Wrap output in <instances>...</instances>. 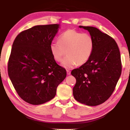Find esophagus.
Listing matches in <instances>:
<instances>
[{
	"mask_svg": "<svg viewBox=\"0 0 130 130\" xmlns=\"http://www.w3.org/2000/svg\"><path fill=\"white\" fill-rule=\"evenodd\" d=\"M67 74H68V75H70V74H71L70 70H67Z\"/></svg>",
	"mask_w": 130,
	"mask_h": 130,
	"instance_id": "1",
	"label": "esophagus"
}]
</instances>
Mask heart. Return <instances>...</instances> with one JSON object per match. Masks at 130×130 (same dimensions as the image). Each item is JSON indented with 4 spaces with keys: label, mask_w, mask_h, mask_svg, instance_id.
I'll use <instances>...</instances> for the list:
<instances>
[{
    "label": "heart",
    "mask_w": 130,
    "mask_h": 130,
    "mask_svg": "<svg viewBox=\"0 0 130 130\" xmlns=\"http://www.w3.org/2000/svg\"><path fill=\"white\" fill-rule=\"evenodd\" d=\"M58 41L51 43L50 51L58 62L61 61L67 52L68 56L62 62V66L66 69L86 63L92 56L94 46L93 38L90 34L73 29L63 32Z\"/></svg>",
    "instance_id": "b5f03b06"
}]
</instances>
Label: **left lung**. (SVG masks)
<instances>
[{"label":"left lung","instance_id":"obj_1","mask_svg":"<svg viewBox=\"0 0 130 130\" xmlns=\"http://www.w3.org/2000/svg\"><path fill=\"white\" fill-rule=\"evenodd\" d=\"M79 27L89 32L94 46L89 60L71 71L76 79L73 95L80 103L95 106L106 102L114 92L122 71L120 52L109 35L95 27Z\"/></svg>","mask_w":130,"mask_h":130}]
</instances>
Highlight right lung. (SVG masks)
I'll return each mask as SVG.
<instances>
[{"label":"right lung","mask_w":130,"mask_h":130,"mask_svg":"<svg viewBox=\"0 0 130 130\" xmlns=\"http://www.w3.org/2000/svg\"><path fill=\"white\" fill-rule=\"evenodd\" d=\"M59 26H36L19 33L14 41L8 73L17 93L27 103L39 105L51 100L67 76L50 51Z\"/></svg>","instance_id":"1"}]
</instances>
